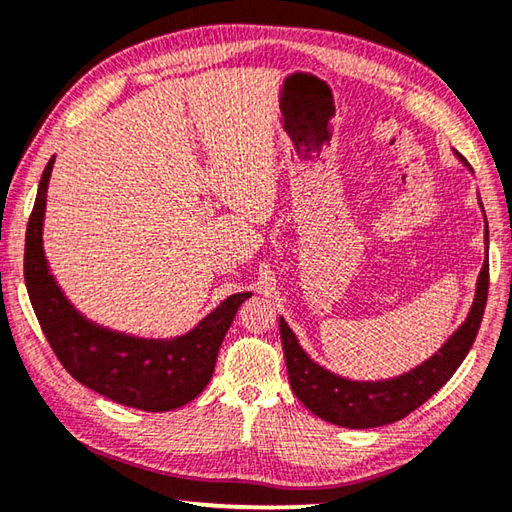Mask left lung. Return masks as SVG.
I'll return each instance as SVG.
<instances>
[{"mask_svg": "<svg viewBox=\"0 0 512 512\" xmlns=\"http://www.w3.org/2000/svg\"><path fill=\"white\" fill-rule=\"evenodd\" d=\"M453 153L473 173L466 159L457 150H453ZM479 208L484 213L482 199H479ZM484 244L486 259L482 270H479L473 306H470L466 319L433 355L397 377L362 382V379H348L330 373L328 368L319 366L308 357L306 350L299 346L295 333L286 324V319L279 317V333H282L290 388H293L299 402L313 415L322 417L324 422L344 428H377L399 422V419H404L408 413L422 406L426 399L433 397L453 377L455 370L462 366L464 357L475 342L479 324H482L488 297V222Z\"/></svg>", "mask_w": 512, "mask_h": 512, "instance_id": "8db88e82", "label": "left lung"}]
</instances>
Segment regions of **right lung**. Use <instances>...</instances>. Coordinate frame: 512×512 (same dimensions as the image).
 <instances>
[{
    "instance_id": "right-lung-1",
    "label": "right lung",
    "mask_w": 512,
    "mask_h": 512,
    "mask_svg": "<svg viewBox=\"0 0 512 512\" xmlns=\"http://www.w3.org/2000/svg\"><path fill=\"white\" fill-rule=\"evenodd\" d=\"M55 155L39 179L26 228L24 279L50 348L79 384L113 402L166 413L202 393L213 377L219 346L250 293H235L184 335L153 339L117 333L90 322L68 302L44 253V215Z\"/></svg>"
}]
</instances>
